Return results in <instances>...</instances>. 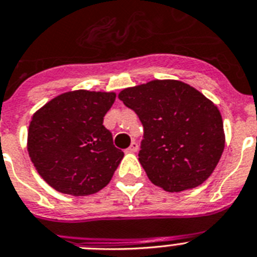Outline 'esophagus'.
<instances>
[{
  "mask_svg": "<svg viewBox=\"0 0 257 257\" xmlns=\"http://www.w3.org/2000/svg\"><path fill=\"white\" fill-rule=\"evenodd\" d=\"M137 150H139V144H137L136 141H133L132 144H131V146L126 149V152H128V153H136Z\"/></svg>",
  "mask_w": 257,
  "mask_h": 257,
  "instance_id": "1",
  "label": "esophagus"
}]
</instances>
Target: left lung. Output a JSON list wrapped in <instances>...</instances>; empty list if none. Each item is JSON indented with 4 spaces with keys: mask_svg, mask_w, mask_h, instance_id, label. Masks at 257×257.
<instances>
[{
    "mask_svg": "<svg viewBox=\"0 0 257 257\" xmlns=\"http://www.w3.org/2000/svg\"><path fill=\"white\" fill-rule=\"evenodd\" d=\"M144 125L139 161L153 184L182 192L202 184L225 149L217 105L176 79H155L118 94Z\"/></svg>",
    "mask_w": 257,
    "mask_h": 257,
    "instance_id": "left-lung-1",
    "label": "left lung"
}]
</instances>
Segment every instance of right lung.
<instances>
[{"label": "right lung", "instance_id": "right-lung-1", "mask_svg": "<svg viewBox=\"0 0 257 257\" xmlns=\"http://www.w3.org/2000/svg\"><path fill=\"white\" fill-rule=\"evenodd\" d=\"M115 92H64L32 115L27 150L39 175L56 191L96 193L111 182L124 153L115 148L103 117Z\"/></svg>", "mask_w": 257, "mask_h": 257}]
</instances>
